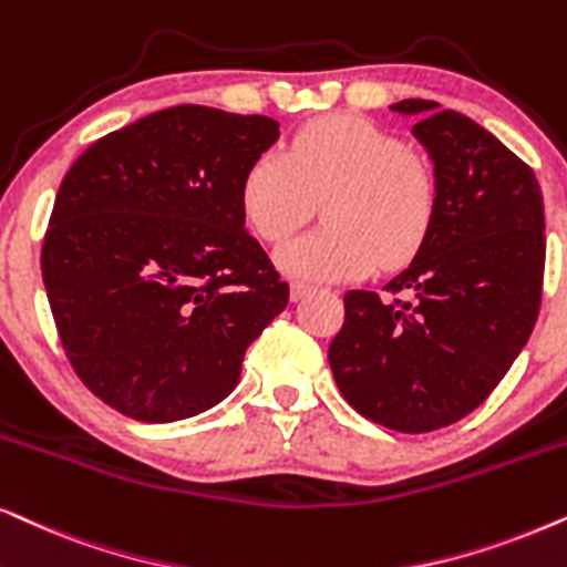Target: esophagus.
I'll return each mask as SVG.
<instances>
[{"instance_id": "34e87169", "label": "esophagus", "mask_w": 567, "mask_h": 567, "mask_svg": "<svg viewBox=\"0 0 567 567\" xmlns=\"http://www.w3.org/2000/svg\"><path fill=\"white\" fill-rule=\"evenodd\" d=\"M312 291V286L310 284H301V281H293L291 284V299L293 301H299L301 297H307V293Z\"/></svg>"}]
</instances>
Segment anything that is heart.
I'll use <instances>...</instances> for the list:
<instances>
[{"label": "heart", "mask_w": 567, "mask_h": 567, "mask_svg": "<svg viewBox=\"0 0 567 567\" xmlns=\"http://www.w3.org/2000/svg\"><path fill=\"white\" fill-rule=\"evenodd\" d=\"M241 213L257 237L281 241L322 200L320 229L278 247L276 262L301 281H351L409 262L432 229L437 179L422 153L364 116L310 122L286 153L262 151L241 179Z\"/></svg>", "instance_id": "1"}]
</instances>
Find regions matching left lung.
Returning a JSON list of instances; mask_svg holds the SVG:
<instances>
[{
  "mask_svg": "<svg viewBox=\"0 0 567 567\" xmlns=\"http://www.w3.org/2000/svg\"><path fill=\"white\" fill-rule=\"evenodd\" d=\"M391 109L416 116L437 213L382 291H347L328 362L359 414L419 435L472 414L516 362L539 315L547 241L539 182L492 132L437 101Z\"/></svg>",
  "mask_w": 567,
  "mask_h": 567,
  "instance_id": "obj_1",
  "label": "left lung"
}]
</instances>
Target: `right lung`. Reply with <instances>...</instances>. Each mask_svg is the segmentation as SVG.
Wrapping results in <instances>:
<instances>
[{"instance_id":"add662e5","label":"right lung","mask_w":567,"mask_h":567,"mask_svg":"<svg viewBox=\"0 0 567 567\" xmlns=\"http://www.w3.org/2000/svg\"><path fill=\"white\" fill-rule=\"evenodd\" d=\"M276 140L270 116L172 106L95 140L59 185L43 286L72 370L120 414L216 406L289 305L239 197Z\"/></svg>"}]
</instances>
